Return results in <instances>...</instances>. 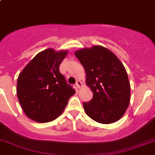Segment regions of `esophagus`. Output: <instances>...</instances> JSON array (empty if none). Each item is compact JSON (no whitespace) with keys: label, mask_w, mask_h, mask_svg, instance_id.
Returning a JSON list of instances; mask_svg holds the SVG:
<instances>
[{"label":"esophagus","mask_w":155,"mask_h":155,"mask_svg":"<svg viewBox=\"0 0 155 155\" xmlns=\"http://www.w3.org/2000/svg\"><path fill=\"white\" fill-rule=\"evenodd\" d=\"M82 85V84H81V82L80 81H79L78 80L77 81H76V88H78V89H79V88H80V87Z\"/></svg>","instance_id":"1"}]
</instances>
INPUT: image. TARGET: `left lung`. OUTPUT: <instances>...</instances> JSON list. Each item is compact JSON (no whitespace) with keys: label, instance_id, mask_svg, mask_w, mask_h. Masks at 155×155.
Returning <instances> with one entry per match:
<instances>
[{"label":"left lung","instance_id":"1","mask_svg":"<svg viewBox=\"0 0 155 155\" xmlns=\"http://www.w3.org/2000/svg\"><path fill=\"white\" fill-rule=\"evenodd\" d=\"M86 72L93 98L83 103L90 118L104 124L121 118L130 101V84L124 66L111 51L101 45L75 52Z\"/></svg>","mask_w":155,"mask_h":155}]
</instances>
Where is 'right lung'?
Listing matches in <instances>:
<instances>
[{
    "mask_svg": "<svg viewBox=\"0 0 155 155\" xmlns=\"http://www.w3.org/2000/svg\"><path fill=\"white\" fill-rule=\"evenodd\" d=\"M68 51L48 48L37 54L19 74L17 95L28 118L40 123L55 120L76 92L59 72Z\"/></svg>",
    "mask_w": 155,
    "mask_h": 155,
    "instance_id": "add662e5",
    "label": "right lung"
}]
</instances>
